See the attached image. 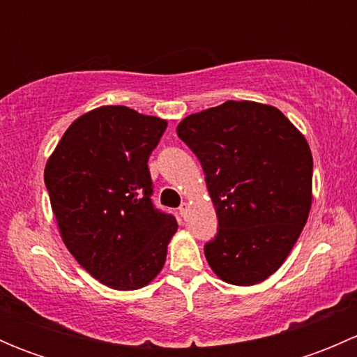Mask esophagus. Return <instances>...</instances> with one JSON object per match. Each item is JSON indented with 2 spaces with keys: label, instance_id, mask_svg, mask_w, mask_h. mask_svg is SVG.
Returning <instances> with one entry per match:
<instances>
[{
  "label": "esophagus",
  "instance_id": "obj_1",
  "mask_svg": "<svg viewBox=\"0 0 357 357\" xmlns=\"http://www.w3.org/2000/svg\"><path fill=\"white\" fill-rule=\"evenodd\" d=\"M188 211H190V207H188V205H186V204H183L181 207H179V214H181L183 219L188 218Z\"/></svg>",
  "mask_w": 357,
  "mask_h": 357
}]
</instances>
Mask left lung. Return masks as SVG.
<instances>
[{
	"mask_svg": "<svg viewBox=\"0 0 357 357\" xmlns=\"http://www.w3.org/2000/svg\"><path fill=\"white\" fill-rule=\"evenodd\" d=\"M178 136L199 157L219 229L204 252L226 283L255 285L297 242L312 200V155L276 107L225 102L183 119Z\"/></svg>",
	"mask_w": 357,
	"mask_h": 357,
	"instance_id": "8db88e82",
	"label": "left lung"
}]
</instances>
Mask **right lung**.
I'll use <instances>...</instances> for the list:
<instances>
[{
    "label": "right lung",
    "mask_w": 357,
    "mask_h": 357,
    "mask_svg": "<svg viewBox=\"0 0 357 357\" xmlns=\"http://www.w3.org/2000/svg\"><path fill=\"white\" fill-rule=\"evenodd\" d=\"M167 122L122 105L75 119L45 167L53 214L75 261L114 290H138L164 268L178 229L155 208L149 157Z\"/></svg>",
    "instance_id": "obj_1"
}]
</instances>
